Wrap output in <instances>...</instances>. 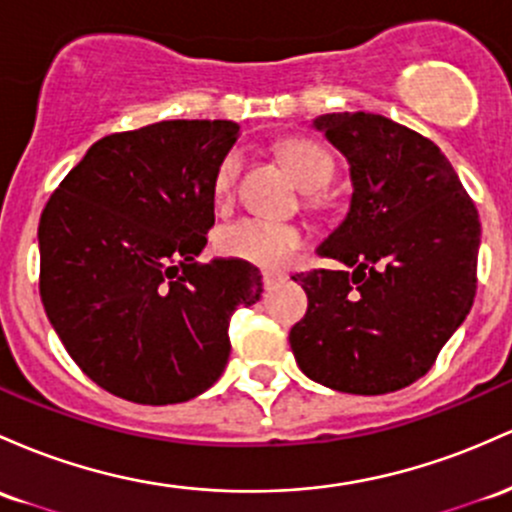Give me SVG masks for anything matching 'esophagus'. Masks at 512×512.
Here are the masks:
<instances>
[{
	"instance_id": "1",
	"label": "esophagus",
	"mask_w": 512,
	"mask_h": 512,
	"mask_svg": "<svg viewBox=\"0 0 512 512\" xmlns=\"http://www.w3.org/2000/svg\"><path fill=\"white\" fill-rule=\"evenodd\" d=\"M282 282H286V274H282V272H265V274H262V284H265L267 291L277 289V286Z\"/></svg>"
}]
</instances>
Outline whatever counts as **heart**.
<instances>
[{
    "label": "heart",
    "instance_id": "obj_1",
    "mask_svg": "<svg viewBox=\"0 0 512 512\" xmlns=\"http://www.w3.org/2000/svg\"><path fill=\"white\" fill-rule=\"evenodd\" d=\"M279 155L286 162L296 182L308 192V204L320 209L325 204V189L335 179V160L323 145L308 138H291L279 145ZM240 174V155L228 153L213 174V196L228 201L233 196ZM303 245V233L286 223L265 221V218H243L223 226L216 235V247L226 257L250 262V265L277 269Z\"/></svg>",
    "mask_w": 512,
    "mask_h": 512
}]
</instances>
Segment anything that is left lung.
Returning <instances> with one entry per match:
<instances>
[{
  "mask_svg": "<svg viewBox=\"0 0 512 512\" xmlns=\"http://www.w3.org/2000/svg\"><path fill=\"white\" fill-rule=\"evenodd\" d=\"M313 128L350 162L352 201L296 274L308 311L289 342L308 379L379 396L430 372L476 294L481 223L442 150L379 114H323Z\"/></svg>",
  "mask_w": 512,
  "mask_h": 512,
  "instance_id": "left-lung-1",
  "label": "left lung"
}]
</instances>
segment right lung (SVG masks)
I'll list each match as a JSON object with an SVG mask.
<instances>
[{"label":"right lung","instance_id":"add662e5","mask_svg":"<svg viewBox=\"0 0 512 512\" xmlns=\"http://www.w3.org/2000/svg\"><path fill=\"white\" fill-rule=\"evenodd\" d=\"M233 121H160L97 140L38 223L41 301L77 367L143 406L182 403L223 374L235 308L262 296L243 260L196 262Z\"/></svg>","mask_w":512,"mask_h":512}]
</instances>
